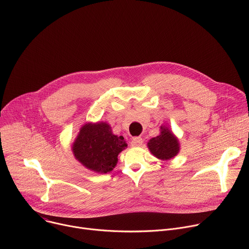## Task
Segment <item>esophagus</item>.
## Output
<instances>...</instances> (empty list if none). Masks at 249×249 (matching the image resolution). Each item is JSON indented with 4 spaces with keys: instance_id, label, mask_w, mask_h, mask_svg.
Here are the masks:
<instances>
[{
    "instance_id": "esophagus-1",
    "label": "esophagus",
    "mask_w": 249,
    "mask_h": 249,
    "mask_svg": "<svg viewBox=\"0 0 249 249\" xmlns=\"http://www.w3.org/2000/svg\"><path fill=\"white\" fill-rule=\"evenodd\" d=\"M142 144H143V139L140 137H135L131 141V146L132 147H141Z\"/></svg>"
}]
</instances>
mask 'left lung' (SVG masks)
<instances>
[{
    "label": "left lung",
    "mask_w": 249,
    "mask_h": 249,
    "mask_svg": "<svg viewBox=\"0 0 249 249\" xmlns=\"http://www.w3.org/2000/svg\"><path fill=\"white\" fill-rule=\"evenodd\" d=\"M160 135L148 142L150 152L160 160H169L180 151V144L177 137L164 125L160 127Z\"/></svg>",
    "instance_id": "8db88e82"
}]
</instances>
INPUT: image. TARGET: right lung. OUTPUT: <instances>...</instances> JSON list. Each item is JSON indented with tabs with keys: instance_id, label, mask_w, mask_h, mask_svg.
Masks as SVG:
<instances>
[{
	"instance_id": "1",
	"label": "right lung",
	"mask_w": 249,
	"mask_h": 249,
	"mask_svg": "<svg viewBox=\"0 0 249 249\" xmlns=\"http://www.w3.org/2000/svg\"><path fill=\"white\" fill-rule=\"evenodd\" d=\"M126 148L124 138L114 135L108 123L99 121L82 126L72 152L86 168L96 173H107L116 166L118 155Z\"/></svg>"
}]
</instances>
